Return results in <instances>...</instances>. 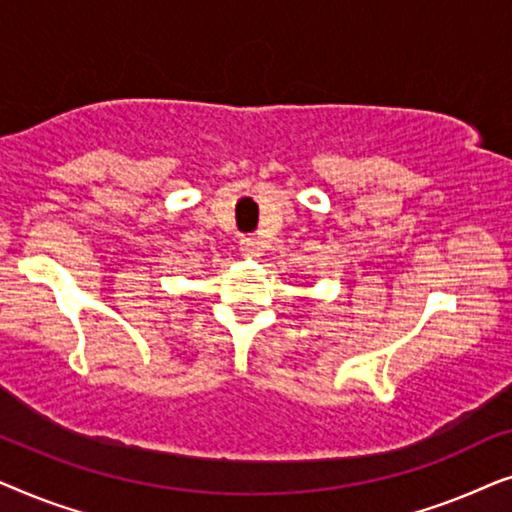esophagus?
Here are the masks:
<instances>
[{
	"instance_id": "esophagus-1",
	"label": "esophagus",
	"mask_w": 512,
	"mask_h": 512,
	"mask_svg": "<svg viewBox=\"0 0 512 512\" xmlns=\"http://www.w3.org/2000/svg\"><path fill=\"white\" fill-rule=\"evenodd\" d=\"M240 254L247 258H256L261 256V242L256 237H242L240 240Z\"/></svg>"
}]
</instances>
